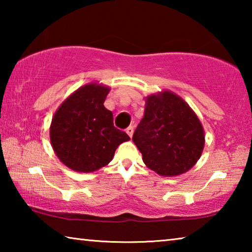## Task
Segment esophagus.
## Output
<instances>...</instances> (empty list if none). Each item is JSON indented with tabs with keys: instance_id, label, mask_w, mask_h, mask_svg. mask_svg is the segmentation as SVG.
Masks as SVG:
<instances>
[{
	"instance_id": "34e87169",
	"label": "esophagus",
	"mask_w": 252,
	"mask_h": 252,
	"mask_svg": "<svg viewBox=\"0 0 252 252\" xmlns=\"http://www.w3.org/2000/svg\"><path fill=\"white\" fill-rule=\"evenodd\" d=\"M126 132L127 134H129V136L131 138L132 134H133V126H127V127H126Z\"/></svg>"
}]
</instances>
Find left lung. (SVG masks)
I'll use <instances>...</instances> for the list:
<instances>
[{
  "label": "left lung",
  "instance_id": "left-lung-1",
  "mask_svg": "<svg viewBox=\"0 0 252 252\" xmlns=\"http://www.w3.org/2000/svg\"><path fill=\"white\" fill-rule=\"evenodd\" d=\"M132 140L149 169L162 177L187 172L201 157L204 131L186 101L171 91L149 95Z\"/></svg>",
  "mask_w": 252,
  "mask_h": 252
}]
</instances>
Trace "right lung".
Here are the masks:
<instances>
[{
	"label": "right lung",
	"mask_w": 252,
	"mask_h": 252,
	"mask_svg": "<svg viewBox=\"0 0 252 252\" xmlns=\"http://www.w3.org/2000/svg\"><path fill=\"white\" fill-rule=\"evenodd\" d=\"M110 89L89 83L78 89L60 105L50 126L55 155L78 172H93L113 159L126 132L113 126V114L103 105Z\"/></svg>",
	"instance_id": "right-lung-1"
}]
</instances>
